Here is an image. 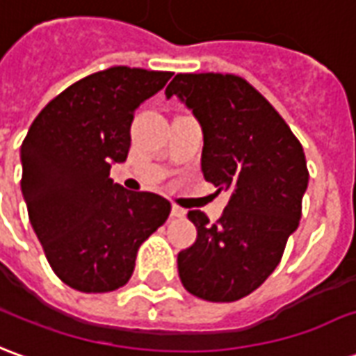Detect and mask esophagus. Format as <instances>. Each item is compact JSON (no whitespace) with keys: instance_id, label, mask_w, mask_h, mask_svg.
<instances>
[{"instance_id":"34e87169","label":"esophagus","mask_w":356,"mask_h":356,"mask_svg":"<svg viewBox=\"0 0 356 356\" xmlns=\"http://www.w3.org/2000/svg\"><path fill=\"white\" fill-rule=\"evenodd\" d=\"M172 216H176V218H182V216H186V209H182V207L178 205H172Z\"/></svg>"}]
</instances>
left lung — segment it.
<instances>
[{"label": "left lung", "instance_id": "left-lung-1", "mask_svg": "<svg viewBox=\"0 0 356 356\" xmlns=\"http://www.w3.org/2000/svg\"><path fill=\"white\" fill-rule=\"evenodd\" d=\"M166 97H180L203 130L201 170L230 191L214 224L190 211L197 239L178 253L184 287L199 299L230 303L263 284L297 230L309 184L303 145L278 111L236 74H176Z\"/></svg>", "mask_w": 356, "mask_h": 356}]
</instances>
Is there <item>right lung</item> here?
<instances>
[{
	"instance_id": "add662e5",
	"label": "right lung",
	"mask_w": 356,
	"mask_h": 356,
	"mask_svg": "<svg viewBox=\"0 0 356 356\" xmlns=\"http://www.w3.org/2000/svg\"><path fill=\"white\" fill-rule=\"evenodd\" d=\"M172 72L111 67L78 80L40 111L21 145L22 197L57 278L84 293L122 287L170 201L109 178L130 149L134 113Z\"/></svg>"
}]
</instances>
